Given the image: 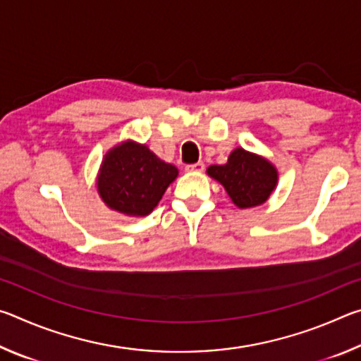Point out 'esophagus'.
<instances>
[{"mask_svg":"<svg viewBox=\"0 0 361 361\" xmlns=\"http://www.w3.org/2000/svg\"><path fill=\"white\" fill-rule=\"evenodd\" d=\"M204 162H195V164H189L186 166V172H204Z\"/></svg>","mask_w":361,"mask_h":361,"instance_id":"34e87169","label":"esophagus"}]
</instances>
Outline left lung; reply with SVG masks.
Instances as JSON below:
<instances>
[{"label": "left lung", "instance_id": "obj_1", "mask_svg": "<svg viewBox=\"0 0 361 361\" xmlns=\"http://www.w3.org/2000/svg\"><path fill=\"white\" fill-rule=\"evenodd\" d=\"M207 173L221 183L240 209L264 204L277 185V170L272 164L242 148L231 152L228 164L210 166Z\"/></svg>", "mask_w": 361, "mask_h": 361}]
</instances>
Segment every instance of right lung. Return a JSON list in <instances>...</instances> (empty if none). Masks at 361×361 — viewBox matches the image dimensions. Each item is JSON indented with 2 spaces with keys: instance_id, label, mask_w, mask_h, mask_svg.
I'll list each match as a JSON object with an SVG mask.
<instances>
[{
  "instance_id": "obj_1",
  "label": "right lung",
  "mask_w": 361,
  "mask_h": 361,
  "mask_svg": "<svg viewBox=\"0 0 361 361\" xmlns=\"http://www.w3.org/2000/svg\"><path fill=\"white\" fill-rule=\"evenodd\" d=\"M178 170L145 145L127 142L108 152L99 175V192L109 209L145 216L162 199Z\"/></svg>"
}]
</instances>
